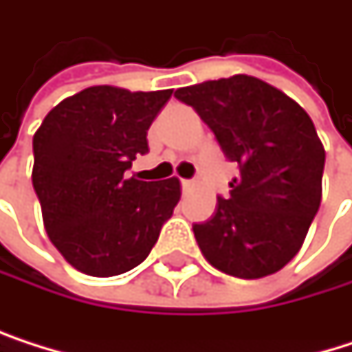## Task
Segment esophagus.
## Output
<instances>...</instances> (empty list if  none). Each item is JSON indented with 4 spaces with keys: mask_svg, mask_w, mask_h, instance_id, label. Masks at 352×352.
Masks as SVG:
<instances>
[{
    "mask_svg": "<svg viewBox=\"0 0 352 352\" xmlns=\"http://www.w3.org/2000/svg\"><path fill=\"white\" fill-rule=\"evenodd\" d=\"M195 188V180H182V190L184 192H188V190H192Z\"/></svg>",
    "mask_w": 352,
    "mask_h": 352,
    "instance_id": "obj_1",
    "label": "esophagus"
}]
</instances>
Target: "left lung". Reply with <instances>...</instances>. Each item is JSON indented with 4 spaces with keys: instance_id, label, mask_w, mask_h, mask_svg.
I'll return each mask as SVG.
<instances>
[{
    "instance_id": "8db88e82",
    "label": "left lung",
    "mask_w": 352,
    "mask_h": 352,
    "mask_svg": "<svg viewBox=\"0 0 352 352\" xmlns=\"http://www.w3.org/2000/svg\"><path fill=\"white\" fill-rule=\"evenodd\" d=\"M241 176L230 197L192 232L205 259L255 280L282 270L300 249L322 203L324 145L307 111L280 89L247 74L182 87Z\"/></svg>"
}]
</instances>
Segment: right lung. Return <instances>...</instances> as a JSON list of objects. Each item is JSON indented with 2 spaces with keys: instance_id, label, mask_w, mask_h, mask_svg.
<instances>
[{
  "instance_id": "add662e5",
  "label": "right lung",
  "mask_w": 352,
  "mask_h": 352,
  "mask_svg": "<svg viewBox=\"0 0 352 352\" xmlns=\"http://www.w3.org/2000/svg\"><path fill=\"white\" fill-rule=\"evenodd\" d=\"M172 97L166 91L89 87L58 103L32 137V186L43 224L64 259L109 278L137 267L180 201L178 178H130L149 151L147 130Z\"/></svg>"
}]
</instances>
